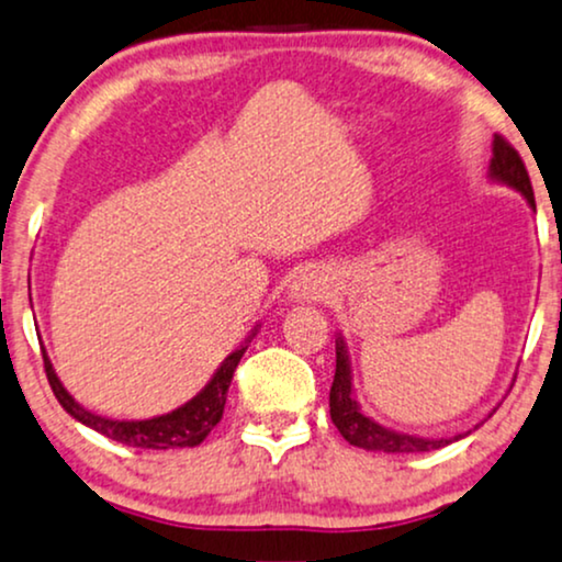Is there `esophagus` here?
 <instances>
[{"label": "esophagus", "instance_id": "34e87169", "mask_svg": "<svg viewBox=\"0 0 562 562\" xmlns=\"http://www.w3.org/2000/svg\"><path fill=\"white\" fill-rule=\"evenodd\" d=\"M325 294H328V281L317 270H302L292 281V289H289V296L294 302H321L325 300Z\"/></svg>", "mask_w": 562, "mask_h": 562}]
</instances>
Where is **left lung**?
Masks as SVG:
<instances>
[{"mask_svg": "<svg viewBox=\"0 0 562 562\" xmlns=\"http://www.w3.org/2000/svg\"><path fill=\"white\" fill-rule=\"evenodd\" d=\"M487 177L493 182L514 187L516 192H521L529 203L531 211H537L535 203V190H531L529 171L518 156V150L508 140H503L501 135H495L493 140V158H490ZM330 419L338 427V432L344 435V440L349 446L364 448V450H378V453H427V450L446 448L450 442L467 438L469 432L453 435V438H417V435L396 432V429L378 425L375 419H370L359 408V401L355 398V385H351V362L349 351H346L344 338H336V375L334 385H330ZM480 427V425H476Z\"/></svg>", "mask_w": 562, "mask_h": 562, "instance_id": "left-lung-1", "label": "left lung"}]
</instances>
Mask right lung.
<instances>
[{
    "label": "right lung",
    "instance_id": "add662e5",
    "mask_svg": "<svg viewBox=\"0 0 562 562\" xmlns=\"http://www.w3.org/2000/svg\"><path fill=\"white\" fill-rule=\"evenodd\" d=\"M258 328L247 336V341L234 349L228 355L213 378L207 380V385L198 396H192L187 404H182L175 412L161 414V417H150V419H109L101 417V414L88 412L86 406H80L78 401L67 393V387L61 385V380L54 372L52 359H48L46 349L44 351V370L48 378V385H52L54 396L61 404V408L69 414L72 419H78L80 425H86L95 432L106 435L109 440L122 442V446H133V448H150V450H169V448H195L207 438L213 427L218 425L221 417H224V406H226V393L228 385H232L234 370H237L241 355L247 351V344L252 341Z\"/></svg>",
    "mask_w": 562,
    "mask_h": 562
}]
</instances>
